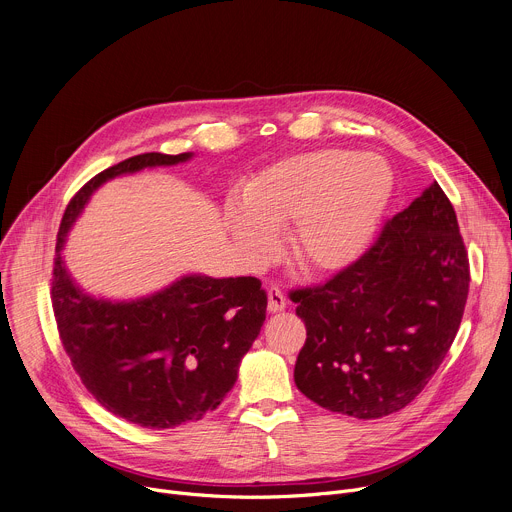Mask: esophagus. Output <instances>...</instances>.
I'll return each instance as SVG.
<instances>
[{
    "instance_id": "obj_1",
    "label": "esophagus",
    "mask_w": 512,
    "mask_h": 512,
    "mask_svg": "<svg viewBox=\"0 0 512 512\" xmlns=\"http://www.w3.org/2000/svg\"><path fill=\"white\" fill-rule=\"evenodd\" d=\"M285 306H287V300L283 296V291L279 287H275V285L267 287V312L275 314V312L285 310Z\"/></svg>"
}]
</instances>
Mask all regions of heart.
Segmentation results:
<instances>
[{"mask_svg":"<svg viewBox=\"0 0 512 512\" xmlns=\"http://www.w3.org/2000/svg\"><path fill=\"white\" fill-rule=\"evenodd\" d=\"M393 188L395 174L383 156L344 148L294 154L247 182L245 204L227 208V225L243 261L257 267L275 255L277 227L291 223V261L308 275L326 277L369 247Z\"/></svg>","mask_w":512,"mask_h":512,"instance_id":"heart-1","label":"heart"}]
</instances>
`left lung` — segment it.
<instances>
[{
	"label": "left lung",
	"instance_id": "8db88e82",
	"mask_svg": "<svg viewBox=\"0 0 512 512\" xmlns=\"http://www.w3.org/2000/svg\"><path fill=\"white\" fill-rule=\"evenodd\" d=\"M468 285L456 210L433 182L352 265L324 285L291 291L306 324L298 389L358 419L403 409L444 362Z\"/></svg>",
	"mask_w": 512,
	"mask_h": 512
}]
</instances>
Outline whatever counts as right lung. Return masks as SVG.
Instances as JSON below:
<instances>
[{
  "label": "right lung",
  "instance_id": "obj_1",
  "mask_svg": "<svg viewBox=\"0 0 512 512\" xmlns=\"http://www.w3.org/2000/svg\"><path fill=\"white\" fill-rule=\"evenodd\" d=\"M190 158L152 152L103 170L68 202L56 237L52 310L72 369L107 411L150 429L198 421L221 405L265 322V289L257 277L184 275L139 300H101L72 281L62 247L101 184Z\"/></svg>",
  "mask_w": 512,
  "mask_h": 512
}]
</instances>
